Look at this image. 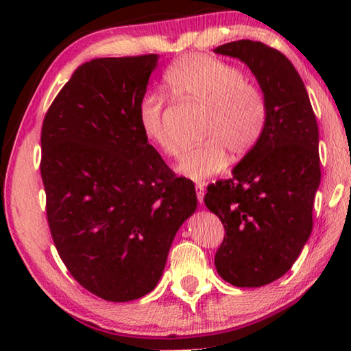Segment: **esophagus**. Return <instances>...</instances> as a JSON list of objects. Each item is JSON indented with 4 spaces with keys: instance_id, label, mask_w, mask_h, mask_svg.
Wrapping results in <instances>:
<instances>
[{
    "instance_id": "1",
    "label": "esophagus",
    "mask_w": 351,
    "mask_h": 351,
    "mask_svg": "<svg viewBox=\"0 0 351 351\" xmlns=\"http://www.w3.org/2000/svg\"><path fill=\"white\" fill-rule=\"evenodd\" d=\"M195 190H197L198 203L203 204V203H204V192H206V187L203 186V184H197V186H195Z\"/></svg>"
}]
</instances>
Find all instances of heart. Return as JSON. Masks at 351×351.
Returning a JSON list of instances; mask_svg holds the SVG:
<instances>
[{"label": "heart", "mask_w": 351, "mask_h": 351, "mask_svg": "<svg viewBox=\"0 0 351 351\" xmlns=\"http://www.w3.org/2000/svg\"><path fill=\"white\" fill-rule=\"evenodd\" d=\"M165 86L171 96L207 106L199 145L190 148L178 164V173L192 181H204L221 173L229 164L228 148L235 156L252 152L263 136L268 106L263 93L246 80L243 71L219 58L186 56L165 71ZM167 100L148 93L138 106V122L148 142L175 158L181 144L165 122Z\"/></svg>", "instance_id": "1"}]
</instances>
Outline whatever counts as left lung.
Returning a JSON list of instances; mask_svg holds the SVG:
<instances>
[{
	"label": "left lung",
	"mask_w": 351,
	"mask_h": 351,
	"mask_svg": "<svg viewBox=\"0 0 351 351\" xmlns=\"http://www.w3.org/2000/svg\"><path fill=\"white\" fill-rule=\"evenodd\" d=\"M213 52L245 62L268 106L258 144L204 197L226 232L215 254L218 274L234 287L258 288L287 274L311 235L320 182L317 121L304 82L280 51L239 40Z\"/></svg>",
	"instance_id": "obj_1"
}]
</instances>
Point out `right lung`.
Returning a JSON list of instances; mask_svg holds the SVG:
<instances>
[{"instance_id":"add662e5","label":"right lung","mask_w":351,"mask_h":351,"mask_svg":"<svg viewBox=\"0 0 351 351\" xmlns=\"http://www.w3.org/2000/svg\"><path fill=\"white\" fill-rule=\"evenodd\" d=\"M156 54L75 69L41 127L40 171L52 240L69 274L108 302L139 299L162 276L195 186L148 144L138 106Z\"/></svg>"}]
</instances>
